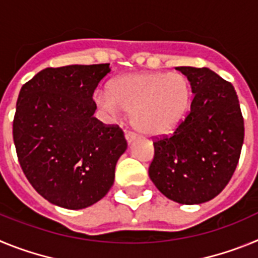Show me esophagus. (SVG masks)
I'll return each mask as SVG.
<instances>
[{"instance_id":"obj_1","label":"esophagus","mask_w":258,"mask_h":258,"mask_svg":"<svg viewBox=\"0 0 258 258\" xmlns=\"http://www.w3.org/2000/svg\"><path fill=\"white\" fill-rule=\"evenodd\" d=\"M125 138H126L127 143H131L132 141L136 140V138H137V134H136V133H133V132L126 131V132H125Z\"/></svg>"}]
</instances>
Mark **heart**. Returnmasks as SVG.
Here are the masks:
<instances>
[{
  "label": "heart",
  "instance_id": "b5f03b06",
  "mask_svg": "<svg viewBox=\"0 0 258 258\" xmlns=\"http://www.w3.org/2000/svg\"><path fill=\"white\" fill-rule=\"evenodd\" d=\"M94 99L107 115L117 117L132 111L136 129L147 136H163L174 131L187 115L192 89L182 74H131L112 80L108 92L98 90Z\"/></svg>",
  "mask_w": 258,
  "mask_h": 258
}]
</instances>
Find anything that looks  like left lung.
<instances>
[{
	"label": "left lung",
	"instance_id": "left-lung-1",
	"mask_svg": "<svg viewBox=\"0 0 258 258\" xmlns=\"http://www.w3.org/2000/svg\"><path fill=\"white\" fill-rule=\"evenodd\" d=\"M175 70L188 79L194 99L170 136L154 138L149 175L168 199L202 204L217 197L235 172L244 120L231 83L206 67Z\"/></svg>",
	"mask_w": 258,
	"mask_h": 258
}]
</instances>
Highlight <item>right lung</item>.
I'll return each mask as SVG.
<instances>
[{
    "label": "right lung",
    "mask_w": 258,
    "mask_h": 258,
    "mask_svg": "<svg viewBox=\"0 0 258 258\" xmlns=\"http://www.w3.org/2000/svg\"><path fill=\"white\" fill-rule=\"evenodd\" d=\"M109 71L108 63L45 68L20 89L13 122L18 160L33 188L61 208L101 200L127 147L121 127L93 116V94Z\"/></svg>",
    "instance_id": "1"
}]
</instances>
